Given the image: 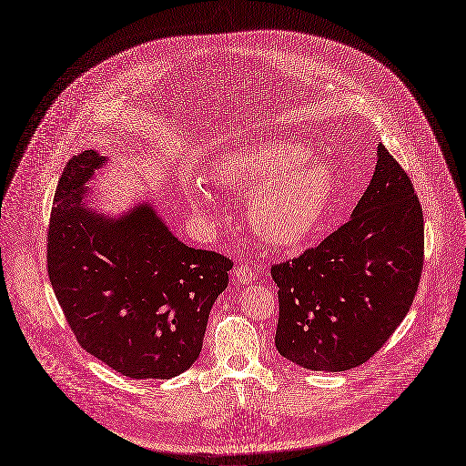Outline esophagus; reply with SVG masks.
Masks as SVG:
<instances>
[{
	"label": "esophagus",
	"instance_id": "obj_1",
	"mask_svg": "<svg viewBox=\"0 0 466 466\" xmlns=\"http://www.w3.org/2000/svg\"><path fill=\"white\" fill-rule=\"evenodd\" d=\"M256 278V272L249 268L248 265H244V263H240L237 268H235V279L238 281V283H249Z\"/></svg>",
	"mask_w": 466,
	"mask_h": 466
}]
</instances>
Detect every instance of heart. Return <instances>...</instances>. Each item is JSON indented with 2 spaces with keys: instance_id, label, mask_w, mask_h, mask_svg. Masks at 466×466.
Returning <instances> with one entry per match:
<instances>
[{
  "instance_id": "b5f03b06",
  "label": "heart",
  "mask_w": 466,
  "mask_h": 466,
  "mask_svg": "<svg viewBox=\"0 0 466 466\" xmlns=\"http://www.w3.org/2000/svg\"><path fill=\"white\" fill-rule=\"evenodd\" d=\"M313 153L291 139H268L235 147L208 167L220 188L254 190L248 220L267 242L291 248L306 242L325 222L336 196L332 171L309 162ZM185 194L201 218L217 214L214 198L201 178L187 183Z\"/></svg>"
}]
</instances>
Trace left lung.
<instances>
[{"instance_id":"left-lung-1","label":"left lung","mask_w":466,"mask_h":466,"mask_svg":"<svg viewBox=\"0 0 466 466\" xmlns=\"http://www.w3.org/2000/svg\"><path fill=\"white\" fill-rule=\"evenodd\" d=\"M423 267V212L409 175L382 143L350 220L293 261L278 285V352L311 371L368 362L410 309Z\"/></svg>"}]
</instances>
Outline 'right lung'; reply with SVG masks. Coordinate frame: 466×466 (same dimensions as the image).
Here are the masks:
<instances>
[{"label":"right lung","instance_id":"obj_1","mask_svg":"<svg viewBox=\"0 0 466 466\" xmlns=\"http://www.w3.org/2000/svg\"><path fill=\"white\" fill-rule=\"evenodd\" d=\"M106 162L89 149L65 166L50 217L48 276L89 354L130 379H171L198 360L233 263L178 240L149 199L119 217L98 212L87 183Z\"/></svg>","mask_w":466,"mask_h":466}]
</instances>
